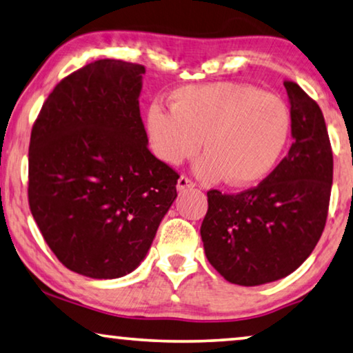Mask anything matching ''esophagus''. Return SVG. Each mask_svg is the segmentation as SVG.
Returning <instances> with one entry per match:
<instances>
[{
    "instance_id": "34e87169",
    "label": "esophagus",
    "mask_w": 353,
    "mask_h": 353,
    "mask_svg": "<svg viewBox=\"0 0 353 353\" xmlns=\"http://www.w3.org/2000/svg\"><path fill=\"white\" fill-rule=\"evenodd\" d=\"M176 187H177L179 192H182V190H185V188H193L194 183L188 177L181 176V177L177 179V185Z\"/></svg>"
}]
</instances>
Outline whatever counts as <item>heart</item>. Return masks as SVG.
<instances>
[{
	"label": "heart",
	"mask_w": 353,
	"mask_h": 353,
	"mask_svg": "<svg viewBox=\"0 0 353 353\" xmlns=\"http://www.w3.org/2000/svg\"><path fill=\"white\" fill-rule=\"evenodd\" d=\"M170 109L145 114L150 147L163 163L181 165L198 154L194 172L206 182L225 177L244 187L274 170L288 143L290 110L274 93L238 82H209L171 92Z\"/></svg>",
	"instance_id": "obj_1"
}]
</instances>
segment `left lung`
I'll list each match as a JSON object with an SVG mask.
<instances>
[{"label":"left lung","instance_id":"8db88e82","mask_svg":"<svg viewBox=\"0 0 353 353\" xmlns=\"http://www.w3.org/2000/svg\"><path fill=\"white\" fill-rule=\"evenodd\" d=\"M293 144L255 188L208 192L204 252L228 282L255 287L303 265L325 228L333 183V152L319 104L298 83L283 82Z\"/></svg>","mask_w":353,"mask_h":353}]
</instances>
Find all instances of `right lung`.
Returning <instances> with one entry per match:
<instances>
[{
  "mask_svg": "<svg viewBox=\"0 0 353 353\" xmlns=\"http://www.w3.org/2000/svg\"><path fill=\"white\" fill-rule=\"evenodd\" d=\"M144 72L112 59L81 68L54 88L31 130V214L57 259L77 274L133 272L177 198V172L147 147Z\"/></svg>",
  "mask_w": 353,
  "mask_h": 353,
  "instance_id": "1",
  "label": "right lung"
}]
</instances>
